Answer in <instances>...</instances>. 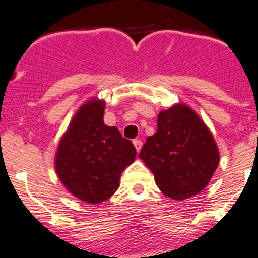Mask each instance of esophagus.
<instances>
[{"mask_svg": "<svg viewBox=\"0 0 258 258\" xmlns=\"http://www.w3.org/2000/svg\"><path fill=\"white\" fill-rule=\"evenodd\" d=\"M134 145H135V148H136V151L139 153V151L141 150V148H143V141H141V140H134Z\"/></svg>", "mask_w": 258, "mask_h": 258, "instance_id": "obj_1", "label": "esophagus"}]
</instances>
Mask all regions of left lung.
Segmentation results:
<instances>
[{"mask_svg": "<svg viewBox=\"0 0 258 258\" xmlns=\"http://www.w3.org/2000/svg\"><path fill=\"white\" fill-rule=\"evenodd\" d=\"M165 196L186 200L205 188L219 164L210 130L189 107L175 104L158 115V128L140 151Z\"/></svg>", "mask_w": 258, "mask_h": 258, "instance_id": "8db88e82", "label": "left lung"}]
</instances>
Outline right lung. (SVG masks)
Listing matches in <instances>:
<instances>
[{
  "mask_svg": "<svg viewBox=\"0 0 258 258\" xmlns=\"http://www.w3.org/2000/svg\"><path fill=\"white\" fill-rule=\"evenodd\" d=\"M105 103L86 102L74 115L59 141L54 168L72 196L100 204L119 187L124 168L136 158V149L117 127L104 124Z\"/></svg>",
  "mask_w": 258,
  "mask_h": 258,
  "instance_id": "1",
  "label": "right lung"
}]
</instances>
